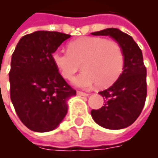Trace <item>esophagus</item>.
<instances>
[{"instance_id": "1", "label": "esophagus", "mask_w": 158, "mask_h": 158, "mask_svg": "<svg viewBox=\"0 0 158 158\" xmlns=\"http://www.w3.org/2000/svg\"><path fill=\"white\" fill-rule=\"evenodd\" d=\"M78 95H79V96H89V94H88V93H85L83 92V91H78Z\"/></svg>"}]
</instances>
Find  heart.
<instances>
[{
  "label": "heart",
  "instance_id": "b5f03b06",
  "mask_svg": "<svg viewBox=\"0 0 158 158\" xmlns=\"http://www.w3.org/2000/svg\"><path fill=\"white\" fill-rule=\"evenodd\" d=\"M52 62L61 75L71 79L81 64L83 72L73 79L75 86L88 89L99 83L110 85L122 73L124 53L118 42L102 37H83L69 44V52L56 50Z\"/></svg>",
  "mask_w": 158,
  "mask_h": 158
}]
</instances>
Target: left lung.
<instances>
[{"mask_svg":"<svg viewBox=\"0 0 158 158\" xmlns=\"http://www.w3.org/2000/svg\"><path fill=\"white\" fill-rule=\"evenodd\" d=\"M110 36L118 42L124 53L122 73L107 89L100 91L105 104L92 110L94 121L103 128L121 129L131 125L142 111L146 98V69L141 50L133 38L118 29L109 28L91 33Z\"/></svg>","mask_w":158,"mask_h":158,"instance_id":"obj_1","label":"left lung"}]
</instances>
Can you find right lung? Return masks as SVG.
Instances as JSON below:
<instances>
[{
  "instance_id": "1",
  "label": "right lung",
  "mask_w": 158,
  "mask_h": 158,
  "mask_svg": "<svg viewBox=\"0 0 158 158\" xmlns=\"http://www.w3.org/2000/svg\"><path fill=\"white\" fill-rule=\"evenodd\" d=\"M70 36L35 31L23 36L12 56L11 101L20 120L33 131L55 129L68 113L69 99L76 95L52 59V53Z\"/></svg>"
}]
</instances>
